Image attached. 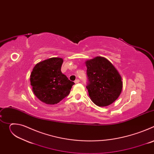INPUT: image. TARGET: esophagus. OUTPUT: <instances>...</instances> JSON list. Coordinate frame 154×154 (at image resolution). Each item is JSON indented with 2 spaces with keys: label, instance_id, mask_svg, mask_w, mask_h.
I'll return each instance as SVG.
<instances>
[{
  "label": "esophagus",
  "instance_id": "34e87169",
  "mask_svg": "<svg viewBox=\"0 0 154 154\" xmlns=\"http://www.w3.org/2000/svg\"><path fill=\"white\" fill-rule=\"evenodd\" d=\"M74 82H75V83H79V82H80V80H79V79H76V80L74 81Z\"/></svg>",
  "mask_w": 154,
  "mask_h": 154
}]
</instances>
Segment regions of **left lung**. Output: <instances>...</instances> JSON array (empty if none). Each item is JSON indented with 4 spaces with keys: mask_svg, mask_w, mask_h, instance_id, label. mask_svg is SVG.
Listing matches in <instances>:
<instances>
[{
    "mask_svg": "<svg viewBox=\"0 0 154 154\" xmlns=\"http://www.w3.org/2000/svg\"><path fill=\"white\" fill-rule=\"evenodd\" d=\"M90 83L86 86L92 102L99 106H106L120 96L123 86L122 77L114 65L103 57L85 61Z\"/></svg>",
    "mask_w": 154,
    "mask_h": 154,
    "instance_id": "1",
    "label": "left lung"
}]
</instances>
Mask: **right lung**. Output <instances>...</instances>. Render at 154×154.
<instances>
[{
	"label": "right lung",
	"mask_w": 154,
	"mask_h": 154,
	"mask_svg": "<svg viewBox=\"0 0 154 154\" xmlns=\"http://www.w3.org/2000/svg\"><path fill=\"white\" fill-rule=\"evenodd\" d=\"M63 60L52 57L37 63L31 72L30 85L36 97L49 105L60 102L70 93L74 83L61 72Z\"/></svg>",
	"instance_id": "add662e5"
}]
</instances>
